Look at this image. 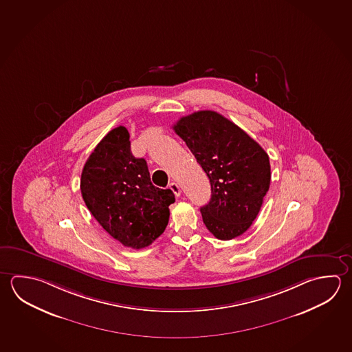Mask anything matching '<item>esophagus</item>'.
<instances>
[{"mask_svg": "<svg viewBox=\"0 0 352 352\" xmlns=\"http://www.w3.org/2000/svg\"><path fill=\"white\" fill-rule=\"evenodd\" d=\"M170 188H171V191L175 193V196L176 197H179V195H181V188H179V186L176 184V182H171L170 184Z\"/></svg>", "mask_w": 352, "mask_h": 352, "instance_id": "esophagus-1", "label": "esophagus"}]
</instances>
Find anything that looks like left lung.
Listing matches in <instances>:
<instances>
[{"mask_svg": "<svg viewBox=\"0 0 352 352\" xmlns=\"http://www.w3.org/2000/svg\"><path fill=\"white\" fill-rule=\"evenodd\" d=\"M173 130L211 182V199L201 207L207 230L222 241L243 234L269 190L268 153L234 122L212 110L182 116Z\"/></svg>", "mask_w": 352, "mask_h": 352, "instance_id": "obj_1", "label": "left lung"}]
</instances>
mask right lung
<instances>
[{
  "label": "right lung",
  "instance_id": "add662e5",
  "mask_svg": "<svg viewBox=\"0 0 352 352\" xmlns=\"http://www.w3.org/2000/svg\"><path fill=\"white\" fill-rule=\"evenodd\" d=\"M125 126L109 131L85 162L80 191L90 213L122 245L141 250L164 233L171 190L153 185L145 159L131 153Z\"/></svg>",
  "mask_w": 352,
  "mask_h": 352
}]
</instances>
